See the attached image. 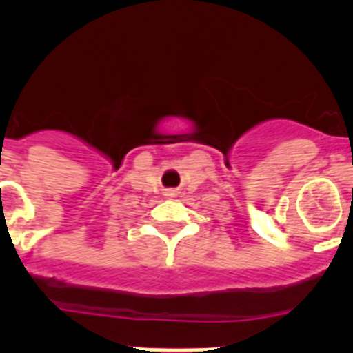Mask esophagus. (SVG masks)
Returning a JSON list of instances; mask_svg holds the SVG:
<instances>
[{"instance_id":"esophagus-1","label":"esophagus","mask_w":353,"mask_h":353,"mask_svg":"<svg viewBox=\"0 0 353 353\" xmlns=\"http://www.w3.org/2000/svg\"><path fill=\"white\" fill-rule=\"evenodd\" d=\"M164 196H168V198H174V196H176V191H174V189H166Z\"/></svg>"}]
</instances>
